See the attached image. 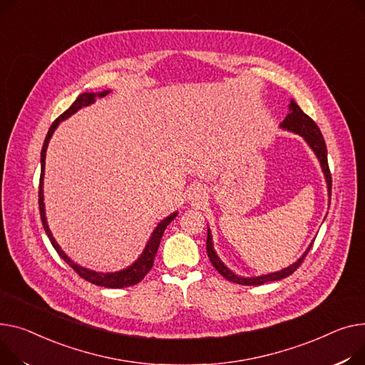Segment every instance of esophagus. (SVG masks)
Instances as JSON below:
<instances>
[{
    "mask_svg": "<svg viewBox=\"0 0 365 365\" xmlns=\"http://www.w3.org/2000/svg\"><path fill=\"white\" fill-rule=\"evenodd\" d=\"M187 197H189V201H192V202L202 204V201H205V198H207V192L201 185H197V186L190 187Z\"/></svg>",
    "mask_w": 365,
    "mask_h": 365,
    "instance_id": "obj_1",
    "label": "esophagus"
}]
</instances>
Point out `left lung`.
I'll list each match as a JSON object with an SVG mask.
<instances>
[{
    "instance_id": "obj_1",
    "label": "left lung",
    "mask_w": 365,
    "mask_h": 365,
    "mask_svg": "<svg viewBox=\"0 0 365 365\" xmlns=\"http://www.w3.org/2000/svg\"><path fill=\"white\" fill-rule=\"evenodd\" d=\"M280 128L286 129L289 132H294V133L301 135L305 139V142L309 145V148L314 151V154L317 155V158L320 161V165H322V170H323V173H324V178H326L327 192H329V197H330L331 195V175H330V168H329V163H327V148H326L324 138H323L319 126L315 125V121L311 117H308L299 108V106L292 100V101H290V104H289V114L284 117V120L280 123ZM312 244H314V242H311V245L307 248V251L302 254V257L297 262L286 267V269H283L280 272H274V273L258 276V277H242V276L235 274L230 269H227V267L225 265V262L220 258H218V255L214 251L212 236H211L210 229L207 232V254H208V258H210L214 269L218 273H220L225 279H227L229 282H233V283H237V284H245V286L264 284L267 282L282 280V279L290 276L302 264V261L305 259V257H307L308 251L311 250Z\"/></svg>"
}]
</instances>
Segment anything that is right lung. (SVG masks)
Returning <instances> with one entry per match:
<instances>
[{
  "label": "right lung",
  "instance_id": "1",
  "mask_svg": "<svg viewBox=\"0 0 365 365\" xmlns=\"http://www.w3.org/2000/svg\"><path fill=\"white\" fill-rule=\"evenodd\" d=\"M110 91H103V92H98V93H93V92H85V93H81L76 101L73 103L70 106V108H67L57 120H54V123L51 125L50 130H48L46 136H45V140H43V145H42V151H41V179H39V212H41V220H42V226H43V230L46 233V236L50 237L51 244L54 247V250L57 251V254L71 267L73 270H75L82 279L96 284V286H104V287H129V286H133L136 283H139L145 276H147V273L153 269V264H154V258L157 255V251H158V247H160V242H161V237H163V233L164 230L167 229V226L172 223L173 218L178 215V211L172 212L168 217H165L164 220H161L158 223V226L154 229L147 247H145L143 252L139 255V258L132 264L129 265L128 269L125 270H120V272H114V273H98V272H93V270H89V269H85V267H81L79 264L73 262L66 254L64 251L60 248V245L56 242V239L53 237V233L50 230V227H48V223H46V217H45V204H43V189H42V185H43V173H45V155H46V148H48V143H50V139L54 133V130L57 129V126L60 125V121L68 118L71 114H75L76 111H79L82 107H86L89 104H92L95 101V96H106Z\"/></svg>",
  "mask_w": 365,
  "mask_h": 365
}]
</instances>
